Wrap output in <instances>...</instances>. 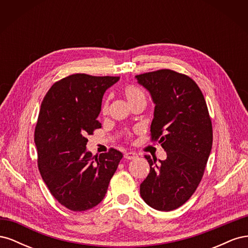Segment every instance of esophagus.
<instances>
[{"label": "esophagus", "instance_id": "esophagus-1", "mask_svg": "<svg viewBox=\"0 0 248 248\" xmlns=\"http://www.w3.org/2000/svg\"><path fill=\"white\" fill-rule=\"evenodd\" d=\"M124 157L126 159H129V160H132V159H136L138 157V154L136 152H126L124 154Z\"/></svg>", "mask_w": 248, "mask_h": 248}]
</instances>
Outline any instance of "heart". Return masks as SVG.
<instances>
[{"label":"heart","mask_w":248,"mask_h":248,"mask_svg":"<svg viewBox=\"0 0 248 248\" xmlns=\"http://www.w3.org/2000/svg\"><path fill=\"white\" fill-rule=\"evenodd\" d=\"M124 95L130 104L141 99H146L144 92H142L139 87L133 86V85H128L124 88ZM108 109V101H104L102 104V111L107 112Z\"/></svg>","instance_id":"heart-1"}]
</instances>
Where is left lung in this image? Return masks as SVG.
<instances>
[{
    "label": "left lung",
    "mask_w": 248,
    "mask_h": 248,
    "mask_svg": "<svg viewBox=\"0 0 248 248\" xmlns=\"http://www.w3.org/2000/svg\"><path fill=\"white\" fill-rule=\"evenodd\" d=\"M136 78L155 104L151 139L167 152L159 162L145 155L150 172L140 197L153 209L171 211L189 200L204 175L212 149L211 119L201 89L185 74L161 69Z\"/></svg>",
    "instance_id": "obj_1"
}]
</instances>
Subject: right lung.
I'll use <instances>...</instances> for the list:
<instances>
[{
  "mask_svg": "<svg viewBox=\"0 0 248 248\" xmlns=\"http://www.w3.org/2000/svg\"><path fill=\"white\" fill-rule=\"evenodd\" d=\"M119 79L72 74L55 82L41 103L34 136L38 169L54 198L72 211L99 204L123 157L116 149L99 157L86 149L87 134L101 128L103 94Z\"/></svg>",
  "mask_w": 248,
  "mask_h": 248,
  "instance_id": "add662e5",
  "label": "right lung"
}]
</instances>
